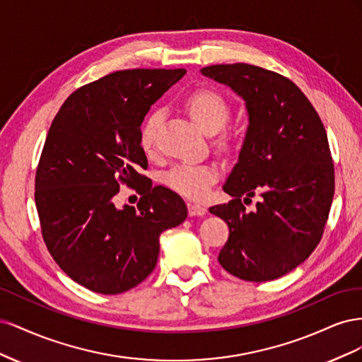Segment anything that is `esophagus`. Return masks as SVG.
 Here are the masks:
<instances>
[{
	"mask_svg": "<svg viewBox=\"0 0 362 362\" xmlns=\"http://www.w3.org/2000/svg\"><path fill=\"white\" fill-rule=\"evenodd\" d=\"M187 208H189V214L190 216H205L206 214V208L204 206V205H201V204H189L187 205Z\"/></svg>",
	"mask_w": 362,
	"mask_h": 362,
	"instance_id": "esophagus-1",
	"label": "esophagus"
}]
</instances>
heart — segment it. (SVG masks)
<instances>
[{
  "instance_id": "1",
  "label": "heart",
  "mask_w": 362,
  "mask_h": 362,
  "mask_svg": "<svg viewBox=\"0 0 362 362\" xmlns=\"http://www.w3.org/2000/svg\"><path fill=\"white\" fill-rule=\"evenodd\" d=\"M190 116L194 119L206 134H217L226 127L231 117V108L225 98L214 90H196L185 101ZM163 122V112H152L140 127L139 141L145 152H152L156 148L158 128ZM218 169L214 164H192L185 163L173 168L166 175V184L177 193L192 199H202L211 185L218 180Z\"/></svg>"
}]
</instances>
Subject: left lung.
<instances>
[{"label":"left lung","mask_w":362,"mask_h":362,"mask_svg":"<svg viewBox=\"0 0 362 362\" xmlns=\"http://www.w3.org/2000/svg\"><path fill=\"white\" fill-rule=\"evenodd\" d=\"M202 75L243 98L249 125L238 161L223 184L233 201L210 208L229 237L218 252L231 275L266 282L298 267L320 243L334 199L326 129L291 80L246 63L213 64ZM258 191L254 212L245 202Z\"/></svg>","instance_id":"1"}]
</instances>
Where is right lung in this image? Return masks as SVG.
<instances>
[{"label":"right lung","mask_w":362,"mask_h":362,"mask_svg":"<svg viewBox=\"0 0 362 362\" xmlns=\"http://www.w3.org/2000/svg\"><path fill=\"white\" fill-rule=\"evenodd\" d=\"M185 69H127L76 89L49 127L36 170L35 199L51 257L80 286L101 294L134 288L154 270L160 234L187 217L181 196L152 185L139 141L151 105ZM127 183L137 209H116Z\"/></svg>","instance_id":"right-lung-1"}]
</instances>
